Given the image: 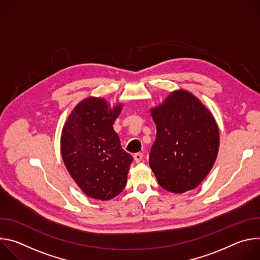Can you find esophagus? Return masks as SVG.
I'll list each match as a JSON object with an SVG mask.
<instances>
[{"label": "esophagus", "mask_w": 260, "mask_h": 260, "mask_svg": "<svg viewBox=\"0 0 260 260\" xmlns=\"http://www.w3.org/2000/svg\"><path fill=\"white\" fill-rule=\"evenodd\" d=\"M134 159H135L136 162H141L143 160V153H141V152L135 153L134 154Z\"/></svg>", "instance_id": "1"}]
</instances>
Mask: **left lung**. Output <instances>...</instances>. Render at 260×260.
<instances>
[{
	"mask_svg": "<svg viewBox=\"0 0 260 260\" xmlns=\"http://www.w3.org/2000/svg\"><path fill=\"white\" fill-rule=\"evenodd\" d=\"M156 139L149 165L160 186L174 193L191 190L211 171L219 149V131L210 111L188 91L173 92L151 110Z\"/></svg>",
	"mask_w": 260,
	"mask_h": 260,
	"instance_id": "8db88e82",
	"label": "left lung"
}]
</instances>
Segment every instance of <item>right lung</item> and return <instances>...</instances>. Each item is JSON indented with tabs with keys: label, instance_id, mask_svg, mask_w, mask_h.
<instances>
[{
	"label": "right lung",
	"instance_id": "add662e5",
	"mask_svg": "<svg viewBox=\"0 0 260 260\" xmlns=\"http://www.w3.org/2000/svg\"><path fill=\"white\" fill-rule=\"evenodd\" d=\"M121 105L110 109L103 99L88 98L72 111L61 133L64 166L83 192L108 201L126 185L133 157L121 147L113 123Z\"/></svg>",
	"mask_w": 260,
	"mask_h": 260
}]
</instances>
